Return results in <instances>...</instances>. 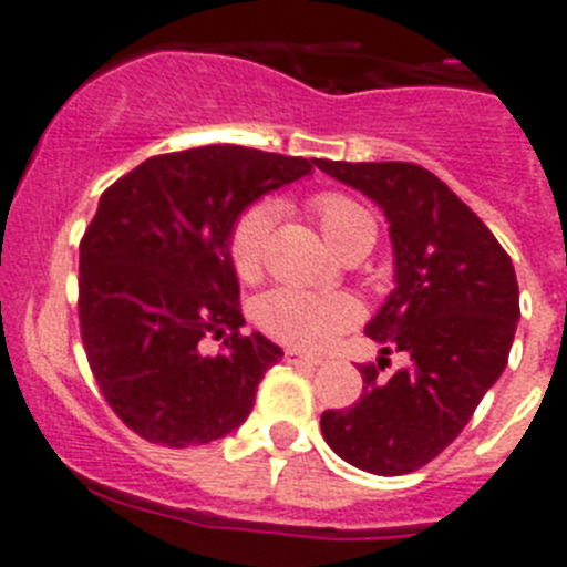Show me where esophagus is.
<instances>
[{"label": "esophagus", "mask_w": 567, "mask_h": 567, "mask_svg": "<svg viewBox=\"0 0 567 567\" xmlns=\"http://www.w3.org/2000/svg\"><path fill=\"white\" fill-rule=\"evenodd\" d=\"M285 361L293 363V367H321V358L308 355V352H299V349H285Z\"/></svg>", "instance_id": "1"}]
</instances>
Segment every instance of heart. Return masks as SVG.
Instances as JSON below:
<instances>
[{
	"label": "heart",
	"instance_id": "1",
	"mask_svg": "<svg viewBox=\"0 0 567 567\" xmlns=\"http://www.w3.org/2000/svg\"><path fill=\"white\" fill-rule=\"evenodd\" d=\"M316 224L341 254L349 246L374 237V220L358 200L341 193H321L310 200ZM271 204H257L237 218L229 235L231 268L240 279H257L266 257ZM358 301L343 293H308L296 288H274L254 305V321L268 338L293 349H321L336 341L343 330L358 321Z\"/></svg>",
	"mask_w": 567,
	"mask_h": 567
}]
</instances>
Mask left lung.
<instances>
[{
    "mask_svg": "<svg viewBox=\"0 0 567 567\" xmlns=\"http://www.w3.org/2000/svg\"><path fill=\"white\" fill-rule=\"evenodd\" d=\"M316 167L383 209L394 246V290L367 336L380 355L405 352L389 380L361 367L363 394L321 414V433L352 467L405 475L464 431L509 361L520 319L515 266L495 235L442 178L411 162H330Z\"/></svg>",
    "mask_w": 567,
    "mask_h": 567,
    "instance_id": "1",
    "label": "left lung"
}]
</instances>
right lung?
Wrapping results in <instances>:
<instances>
[{"label":"right lung","instance_id":"1","mask_svg":"<svg viewBox=\"0 0 567 567\" xmlns=\"http://www.w3.org/2000/svg\"><path fill=\"white\" fill-rule=\"evenodd\" d=\"M310 171L301 156L206 145L147 158L100 195L81 240V338L105 403L142 439L209 444L251 414L282 349L240 336L229 235L246 206ZM206 334L227 337L218 357L199 352Z\"/></svg>","mask_w":567,"mask_h":567}]
</instances>
